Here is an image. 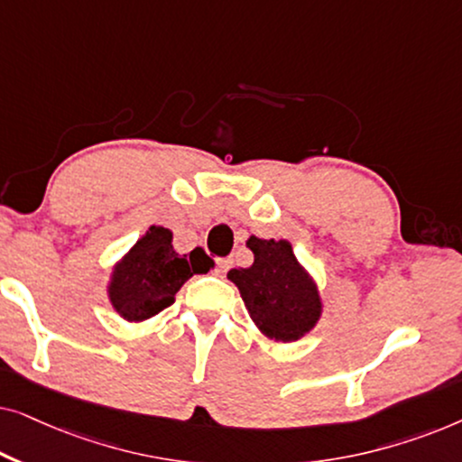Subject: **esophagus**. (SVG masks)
<instances>
[{
  "label": "esophagus",
  "instance_id": "esophagus-1",
  "mask_svg": "<svg viewBox=\"0 0 462 462\" xmlns=\"http://www.w3.org/2000/svg\"><path fill=\"white\" fill-rule=\"evenodd\" d=\"M229 267H231V258H218L214 273H217L218 277H225L226 271H229Z\"/></svg>",
  "mask_w": 462,
  "mask_h": 462
}]
</instances>
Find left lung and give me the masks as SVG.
Returning a JSON list of instances; mask_svg holds the SVG:
<instances>
[{
  "label": "left lung",
  "mask_w": 462,
  "mask_h": 462,
  "mask_svg": "<svg viewBox=\"0 0 462 462\" xmlns=\"http://www.w3.org/2000/svg\"><path fill=\"white\" fill-rule=\"evenodd\" d=\"M254 264L231 269L226 277L236 283L250 318L267 337L296 340L319 319L321 302L315 283L296 261L292 245L275 239L250 237Z\"/></svg>",
  "instance_id": "8db88e82"
}]
</instances>
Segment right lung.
Here are the masks:
<instances>
[{"mask_svg": "<svg viewBox=\"0 0 462 462\" xmlns=\"http://www.w3.org/2000/svg\"><path fill=\"white\" fill-rule=\"evenodd\" d=\"M212 267L210 256L201 248L179 256L172 250V231L151 226L134 248L113 271L109 296L117 313L128 321L157 315L174 302V294L195 273Z\"/></svg>", "mask_w": 462, "mask_h": 462, "instance_id": "1", "label": "right lung"}]
</instances>
